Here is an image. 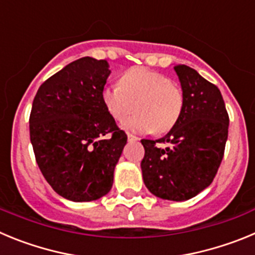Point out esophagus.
Masks as SVG:
<instances>
[{
  "instance_id": "34e87169",
  "label": "esophagus",
  "mask_w": 255,
  "mask_h": 255,
  "mask_svg": "<svg viewBox=\"0 0 255 255\" xmlns=\"http://www.w3.org/2000/svg\"><path fill=\"white\" fill-rule=\"evenodd\" d=\"M128 140H129V141H136V140H139V138H138V136H135V135H132V134H128Z\"/></svg>"
}]
</instances>
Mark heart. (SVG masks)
I'll use <instances>...</instances> for the list:
<instances>
[{
	"instance_id": "heart-1",
	"label": "heart",
	"mask_w": 255,
	"mask_h": 255,
	"mask_svg": "<svg viewBox=\"0 0 255 255\" xmlns=\"http://www.w3.org/2000/svg\"><path fill=\"white\" fill-rule=\"evenodd\" d=\"M102 102L116 121L124 120L135 108L136 114L123 123L131 132H166L180 119L184 96L179 85L166 75L147 67H131L121 75L119 84L107 85Z\"/></svg>"
}]
</instances>
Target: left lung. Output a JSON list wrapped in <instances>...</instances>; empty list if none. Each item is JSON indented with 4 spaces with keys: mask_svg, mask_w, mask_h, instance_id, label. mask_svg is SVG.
Returning <instances> with one entry per match:
<instances>
[{
    "mask_svg": "<svg viewBox=\"0 0 255 255\" xmlns=\"http://www.w3.org/2000/svg\"><path fill=\"white\" fill-rule=\"evenodd\" d=\"M181 84L180 119L159 140L141 139L140 163L148 190L161 199L182 202L211 185L224 158L229 115L215 84L186 65L173 67ZM157 142L167 143L159 147Z\"/></svg>",
    "mask_w": 255,
    "mask_h": 255,
    "instance_id": "1",
    "label": "left lung"
}]
</instances>
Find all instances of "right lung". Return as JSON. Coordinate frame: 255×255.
Returning <instances> with one entry per match:
<instances>
[{
  "instance_id": "add662e5",
  "label": "right lung",
  "mask_w": 255,
  "mask_h": 255,
  "mask_svg": "<svg viewBox=\"0 0 255 255\" xmlns=\"http://www.w3.org/2000/svg\"><path fill=\"white\" fill-rule=\"evenodd\" d=\"M108 67L106 60L79 58L47 79L31 106L30 141L40 172L73 202L97 200L111 190L128 140L102 102Z\"/></svg>"
}]
</instances>
